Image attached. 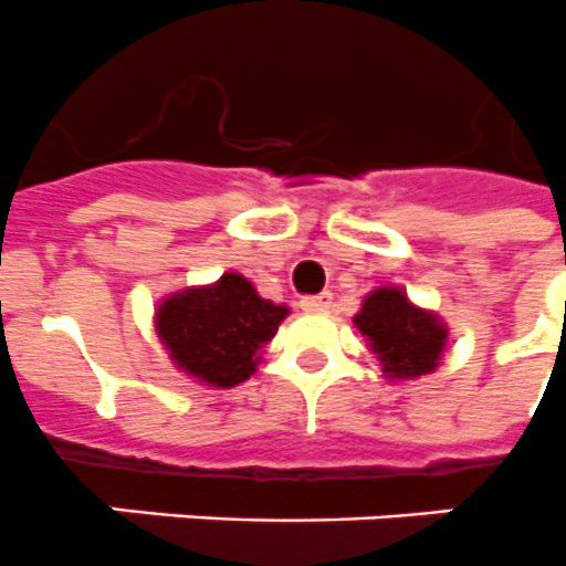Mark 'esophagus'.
Instances as JSON below:
<instances>
[{"instance_id": "obj_1", "label": "esophagus", "mask_w": 566, "mask_h": 566, "mask_svg": "<svg viewBox=\"0 0 566 566\" xmlns=\"http://www.w3.org/2000/svg\"><path fill=\"white\" fill-rule=\"evenodd\" d=\"M331 293H316V296H305L298 305H302V311H311V314H325V311H331Z\"/></svg>"}]
</instances>
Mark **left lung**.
Returning <instances> with one entry per match:
<instances>
[{
    "mask_svg": "<svg viewBox=\"0 0 566 566\" xmlns=\"http://www.w3.org/2000/svg\"><path fill=\"white\" fill-rule=\"evenodd\" d=\"M355 325L369 339L384 375L392 380L430 375L448 343V328L439 323V316L412 305L398 287H378L363 298Z\"/></svg>",
    "mask_w": 566,
    "mask_h": 566,
    "instance_id": "obj_1",
    "label": "left lung"
}]
</instances>
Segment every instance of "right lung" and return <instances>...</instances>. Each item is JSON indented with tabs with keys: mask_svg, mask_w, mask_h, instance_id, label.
Masks as SVG:
<instances>
[{
	"mask_svg": "<svg viewBox=\"0 0 566 566\" xmlns=\"http://www.w3.org/2000/svg\"><path fill=\"white\" fill-rule=\"evenodd\" d=\"M287 307L261 298L241 273L174 293L156 311V331L171 360L211 387H238L259 366Z\"/></svg>",
	"mask_w": 566,
	"mask_h": 566,
	"instance_id": "right-lung-1",
	"label": "right lung"
}]
</instances>
